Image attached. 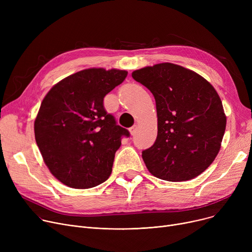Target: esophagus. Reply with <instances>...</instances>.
<instances>
[{"instance_id": "obj_1", "label": "esophagus", "mask_w": 252, "mask_h": 252, "mask_svg": "<svg viewBox=\"0 0 252 252\" xmlns=\"http://www.w3.org/2000/svg\"><path fill=\"white\" fill-rule=\"evenodd\" d=\"M137 128H138V126L137 125H134L133 126H130L128 129H129V133L131 134V135H135L136 134V131H137Z\"/></svg>"}]
</instances>
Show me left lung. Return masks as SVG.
<instances>
[{"instance_id": "left-lung-1", "label": "left lung", "mask_w": 252, "mask_h": 252, "mask_svg": "<svg viewBox=\"0 0 252 252\" xmlns=\"http://www.w3.org/2000/svg\"><path fill=\"white\" fill-rule=\"evenodd\" d=\"M131 76L156 102L157 138L142 152L148 170L169 182L202 174L220 151L227 124L215 88L201 75L173 63L148 66Z\"/></svg>"}]
</instances>
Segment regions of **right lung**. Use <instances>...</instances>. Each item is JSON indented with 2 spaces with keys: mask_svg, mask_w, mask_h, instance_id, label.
I'll list each match as a JSON object with an SVG mask.
<instances>
[{
  "mask_svg": "<svg viewBox=\"0 0 252 252\" xmlns=\"http://www.w3.org/2000/svg\"><path fill=\"white\" fill-rule=\"evenodd\" d=\"M127 71L90 68L62 79L44 98L34 137L52 175L75 189L96 187L109 178L115 152L129 131L104 108V97Z\"/></svg>",
  "mask_w": 252,
  "mask_h": 252,
  "instance_id": "add662e5",
  "label": "right lung"
}]
</instances>
